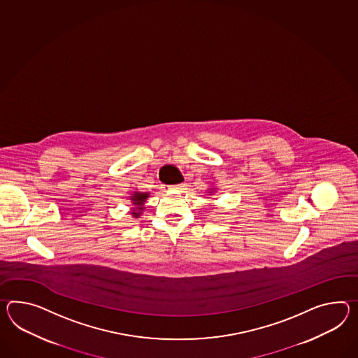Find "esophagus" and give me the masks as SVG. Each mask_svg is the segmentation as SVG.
<instances>
[{
  "label": "esophagus",
  "mask_w": 358,
  "mask_h": 358,
  "mask_svg": "<svg viewBox=\"0 0 358 358\" xmlns=\"http://www.w3.org/2000/svg\"><path fill=\"white\" fill-rule=\"evenodd\" d=\"M183 187V183H178V185H173V186H163L164 192H171V190H181Z\"/></svg>",
  "instance_id": "obj_1"
}]
</instances>
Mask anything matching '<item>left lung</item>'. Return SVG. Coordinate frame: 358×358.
I'll use <instances>...</instances> for the list:
<instances>
[{
    "label": "left lung",
    "instance_id": "left-lung-1",
    "mask_svg": "<svg viewBox=\"0 0 358 358\" xmlns=\"http://www.w3.org/2000/svg\"><path fill=\"white\" fill-rule=\"evenodd\" d=\"M210 192H213V189H212V190H210Z\"/></svg>",
    "mask_w": 358,
    "mask_h": 358
}]
</instances>
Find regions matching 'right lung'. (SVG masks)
<instances>
[{
	"mask_svg": "<svg viewBox=\"0 0 358 358\" xmlns=\"http://www.w3.org/2000/svg\"><path fill=\"white\" fill-rule=\"evenodd\" d=\"M148 192H134L131 196V203L134 206V208L131 210V216L134 218H138L143 210V204L148 198Z\"/></svg>",
	"mask_w": 358,
	"mask_h": 358,
	"instance_id": "right-lung-1",
	"label": "right lung"
}]
</instances>
